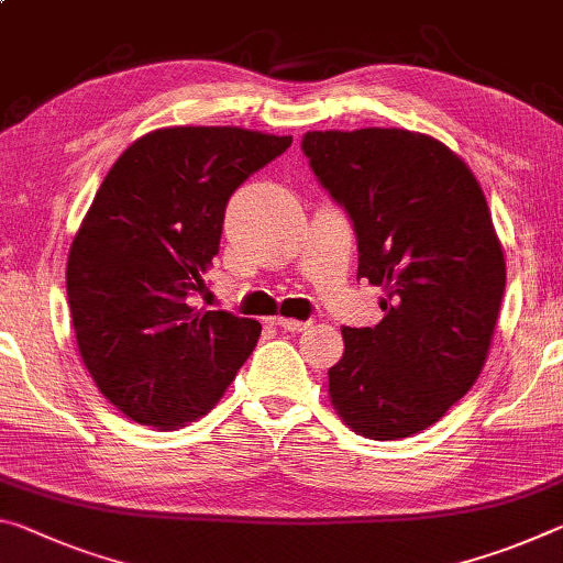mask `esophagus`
<instances>
[{
  "label": "esophagus",
  "mask_w": 563,
  "mask_h": 563,
  "mask_svg": "<svg viewBox=\"0 0 563 563\" xmlns=\"http://www.w3.org/2000/svg\"><path fill=\"white\" fill-rule=\"evenodd\" d=\"M273 325H278L288 333H302L310 328V320H290V318H273Z\"/></svg>",
  "instance_id": "obj_1"
}]
</instances>
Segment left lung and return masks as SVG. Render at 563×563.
Listing matches in <instances>:
<instances>
[{
	"instance_id": "8db88e82",
	"label": "left lung",
	"mask_w": 563,
	"mask_h": 563,
	"mask_svg": "<svg viewBox=\"0 0 563 563\" xmlns=\"http://www.w3.org/2000/svg\"><path fill=\"white\" fill-rule=\"evenodd\" d=\"M300 147L353 222L358 278L386 290L378 325L341 330L330 400L365 439H408L441 421L486 363L506 263L484 190L421 132H306Z\"/></svg>"
}]
</instances>
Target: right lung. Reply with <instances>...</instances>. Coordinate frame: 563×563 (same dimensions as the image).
<instances>
[{"label":"right lung","mask_w":563,"mask_h":563,"mask_svg":"<svg viewBox=\"0 0 563 563\" xmlns=\"http://www.w3.org/2000/svg\"><path fill=\"white\" fill-rule=\"evenodd\" d=\"M292 137L165 128L124 150L69 247L67 298L85 368L142 426L173 431L218 404L261 323L190 298L218 255L230 195Z\"/></svg>","instance_id":"right-lung-1"}]
</instances>
